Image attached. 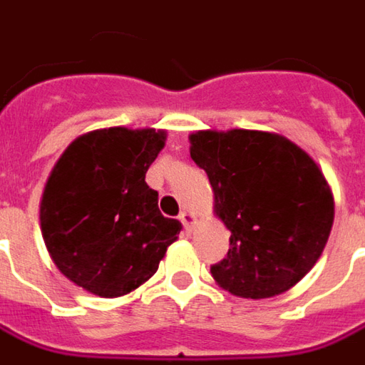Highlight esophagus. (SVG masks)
I'll list each match as a JSON object with an SVG mask.
<instances>
[{
  "label": "esophagus",
  "instance_id": "obj_1",
  "mask_svg": "<svg viewBox=\"0 0 365 365\" xmlns=\"http://www.w3.org/2000/svg\"><path fill=\"white\" fill-rule=\"evenodd\" d=\"M178 219H180V222H182L185 231H192V227L197 225V217H195L190 211H182L180 215H178Z\"/></svg>",
  "mask_w": 365,
  "mask_h": 365
}]
</instances>
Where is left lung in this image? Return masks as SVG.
Instances as JSON below:
<instances>
[{
    "label": "left lung",
    "mask_w": 365,
    "mask_h": 365,
    "mask_svg": "<svg viewBox=\"0 0 365 365\" xmlns=\"http://www.w3.org/2000/svg\"><path fill=\"white\" fill-rule=\"evenodd\" d=\"M190 158L207 173L229 253L212 265L217 285L265 299L312 271L334 225V195L322 168L289 138L263 130H199Z\"/></svg>",
    "instance_id": "1"
}]
</instances>
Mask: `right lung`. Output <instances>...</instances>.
Wrapping results in <instances>:
<instances>
[{
  "mask_svg": "<svg viewBox=\"0 0 365 365\" xmlns=\"http://www.w3.org/2000/svg\"><path fill=\"white\" fill-rule=\"evenodd\" d=\"M166 130L110 126L78 136L51 168L40 227L53 265L98 297H122L153 277L180 233L158 211L146 170Z\"/></svg>",
  "mask_w": 365,
  "mask_h": 365,
  "instance_id": "add662e5",
  "label": "right lung"
}]
</instances>
